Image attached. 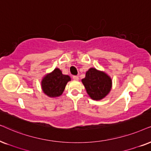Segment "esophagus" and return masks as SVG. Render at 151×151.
Segmentation results:
<instances>
[{"instance_id": "34e87169", "label": "esophagus", "mask_w": 151, "mask_h": 151, "mask_svg": "<svg viewBox=\"0 0 151 151\" xmlns=\"http://www.w3.org/2000/svg\"><path fill=\"white\" fill-rule=\"evenodd\" d=\"M72 79H73L74 80H75V81H78L79 78V77H78V76H73Z\"/></svg>"}]
</instances>
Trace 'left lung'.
Masks as SVG:
<instances>
[{
  "mask_svg": "<svg viewBox=\"0 0 151 151\" xmlns=\"http://www.w3.org/2000/svg\"><path fill=\"white\" fill-rule=\"evenodd\" d=\"M88 95L92 100H101L110 93L112 80L106 72L91 68L86 72L85 78L81 79Z\"/></svg>",
  "mask_w": 151,
  "mask_h": 151,
  "instance_id": "left-lung-1",
  "label": "left lung"
}]
</instances>
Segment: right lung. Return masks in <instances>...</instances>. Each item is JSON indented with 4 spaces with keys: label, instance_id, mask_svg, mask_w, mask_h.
<instances>
[{
    "label": "right lung",
    "instance_id": "right-lung-1",
    "mask_svg": "<svg viewBox=\"0 0 151 151\" xmlns=\"http://www.w3.org/2000/svg\"><path fill=\"white\" fill-rule=\"evenodd\" d=\"M70 81H71L70 76L63 74L61 70L56 68L43 77L41 81L42 90L49 98H56L63 94Z\"/></svg>",
    "mask_w": 151,
    "mask_h": 151
}]
</instances>
